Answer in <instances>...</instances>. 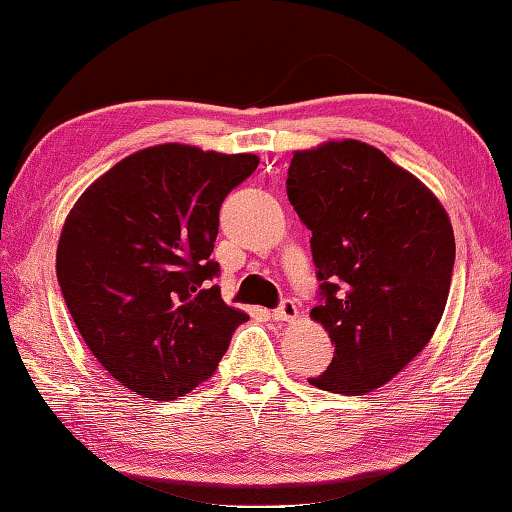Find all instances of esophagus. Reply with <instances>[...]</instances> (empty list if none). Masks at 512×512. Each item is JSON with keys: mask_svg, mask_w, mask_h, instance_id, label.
I'll use <instances>...</instances> for the list:
<instances>
[{"mask_svg": "<svg viewBox=\"0 0 512 512\" xmlns=\"http://www.w3.org/2000/svg\"><path fill=\"white\" fill-rule=\"evenodd\" d=\"M296 314H298V310H296L294 300L285 298V300H282V303L278 305V310L273 312V319H275V321H291V319H296Z\"/></svg>", "mask_w": 512, "mask_h": 512, "instance_id": "esophagus-1", "label": "esophagus"}]
</instances>
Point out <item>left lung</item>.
<instances>
[{
	"mask_svg": "<svg viewBox=\"0 0 512 512\" xmlns=\"http://www.w3.org/2000/svg\"><path fill=\"white\" fill-rule=\"evenodd\" d=\"M287 196L312 230L319 303L335 344L319 389L360 396L431 342L449 298L451 221L415 175L373 145L344 139L294 152Z\"/></svg>",
	"mask_w": 512,
	"mask_h": 512,
	"instance_id": "left-lung-1",
	"label": "left lung"
}]
</instances>
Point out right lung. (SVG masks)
I'll return each instance as SVG.
<instances>
[{"label": "right lung", "instance_id": "1", "mask_svg": "<svg viewBox=\"0 0 512 512\" xmlns=\"http://www.w3.org/2000/svg\"><path fill=\"white\" fill-rule=\"evenodd\" d=\"M255 154L164 143L129 154L81 193L56 278L97 362L143 399L173 401L216 371L248 314L214 285L218 209Z\"/></svg>", "mask_w": 512, "mask_h": 512}]
</instances>
